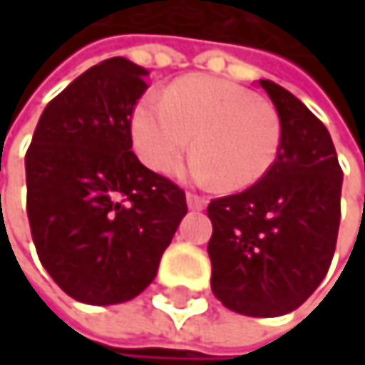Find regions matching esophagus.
<instances>
[{
	"instance_id": "34e87169",
	"label": "esophagus",
	"mask_w": 365,
	"mask_h": 365,
	"mask_svg": "<svg viewBox=\"0 0 365 365\" xmlns=\"http://www.w3.org/2000/svg\"><path fill=\"white\" fill-rule=\"evenodd\" d=\"M185 200H187V207L192 211H200V209L207 207V198L205 196H198V194H192V192L185 194Z\"/></svg>"
}]
</instances>
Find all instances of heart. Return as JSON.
Masks as SVG:
<instances>
[{
  "instance_id": "b5f03b06",
  "label": "heart",
  "mask_w": 365,
  "mask_h": 365,
  "mask_svg": "<svg viewBox=\"0 0 365 365\" xmlns=\"http://www.w3.org/2000/svg\"><path fill=\"white\" fill-rule=\"evenodd\" d=\"M187 171L194 180L241 192L268 175L281 148V118L274 106L247 88L209 76L175 82L163 99L145 97L130 118L139 158L156 173H169L192 143Z\"/></svg>"
}]
</instances>
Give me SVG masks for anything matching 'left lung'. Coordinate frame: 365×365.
<instances>
[{"mask_svg": "<svg viewBox=\"0 0 365 365\" xmlns=\"http://www.w3.org/2000/svg\"><path fill=\"white\" fill-rule=\"evenodd\" d=\"M281 118L279 156L245 192L213 198L211 289L230 311L279 317L324 281L340 226L342 169L328 128L283 86L259 80Z\"/></svg>", "mask_w": 365, "mask_h": 365, "instance_id": "1", "label": "left lung"}]
</instances>
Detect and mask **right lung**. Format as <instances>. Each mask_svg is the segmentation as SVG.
<instances>
[{"instance_id":"right-lung-1","label":"right lung","mask_w":365,"mask_h":365,"mask_svg":"<svg viewBox=\"0 0 365 365\" xmlns=\"http://www.w3.org/2000/svg\"><path fill=\"white\" fill-rule=\"evenodd\" d=\"M145 76L122 56L84 71L46 106L25 156L39 262L84 304L139 296L187 213L182 187L133 154L130 118Z\"/></svg>"}]
</instances>
